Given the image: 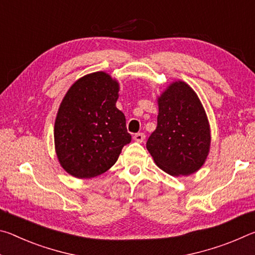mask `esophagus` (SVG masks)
<instances>
[{"label":"esophagus","instance_id":"esophagus-1","mask_svg":"<svg viewBox=\"0 0 255 255\" xmlns=\"http://www.w3.org/2000/svg\"><path fill=\"white\" fill-rule=\"evenodd\" d=\"M133 140L137 141V143H143V141L145 140V133H143V132L135 133V136H133Z\"/></svg>","mask_w":255,"mask_h":255}]
</instances>
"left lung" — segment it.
Instances as JSON below:
<instances>
[{
	"mask_svg": "<svg viewBox=\"0 0 255 255\" xmlns=\"http://www.w3.org/2000/svg\"><path fill=\"white\" fill-rule=\"evenodd\" d=\"M157 102V127L146 147L166 173H195L205 163L210 147V128L199 98L187 83L178 81L167 86Z\"/></svg>",
	"mask_w": 255,
	"mask_h": 255,
	"instance_id": "8db88e82",
	"label": "left lung"
}]
</instances>
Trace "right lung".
<instances>
[{"instance_id":"1","label":"right lung","mask_w":255,"mask_h":255,"mask_svg":"<svg viewBox=\"0 0 255 255\" xmlns=\"http://www.w3.org/2000/svg\"><path fill=\"white\" fill-rule=\"evenodd\" d=\"M119 83L105 72L77 80L64 97L54 138L60 165L80 179L105 173L130 143L125 115L116 107Z\"/></svg>"}]
</instances>
